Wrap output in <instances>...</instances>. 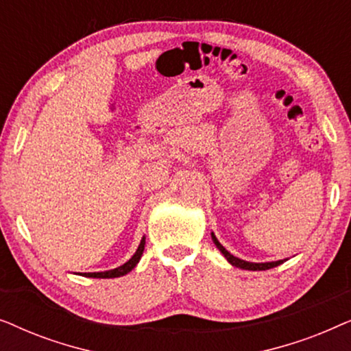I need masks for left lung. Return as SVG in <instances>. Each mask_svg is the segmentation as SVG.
<instances>
[{
    "mask_svg": "<svg viewBox=\"0 0 351 351\" xmlns=\"http://www.w3.org/2000/svg\"><path fill=\"white\" fill-rule=\"evenodd\" d=\"M213 234V241H214V244L215 246L219 247V251L223 254L225 256V258H227V261L232 263L233 267H238V268H243V270H252V271H261V270H268V268H273V267H278V265H281L282 262L285 261H276V262H265V263H254V262H246V261H241V258H238V257H234V256H232V254H230L227 249H225L222 244L219 243V239L215 238V234L214 233H210Z\"/></svg>",
    "mask_w": 351,
    "mask_h": 351,
    "instance_id": "left-lung-1",
    "label": "left lung"
}]
</instances>
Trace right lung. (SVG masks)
Here are the masks:
<instances>
[{
	"label": "right lung",
	"mask_w": 351,
	"mask_h": 351,
	"mask_svg": "<svg viewBox=\"0 0 351 351\" xmlns=\"http://www.w3.org/2000/svg\"><path fill=\"white\" fill-rule=\"evenodd\" d=\"M143 249H145V237L142 238V241H141V244H138L136 254H134V256L129 258V261L124 263V265L118 267V268H113V270H108V271L84 273V276H88V278H118V276H124V275H126V273L134 270V267L137 265L138 261H141V257H142V254H143Z\"/></svg>",
	"instance_id": "right-lung-1"
}]
</instances>
